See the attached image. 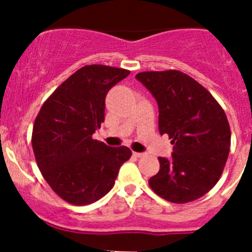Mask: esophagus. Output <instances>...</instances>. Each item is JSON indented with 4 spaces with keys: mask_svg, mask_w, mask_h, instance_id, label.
Here are the masks:
<instances>
[{
    "mask_svg": "<svg viewBox=\"0 0 252 252\" xmlns=\"http://www.w3.org/2000/svg\"><path fill=\"white\" fill-rule=\"evenodd\" d=\"M133 156L138 157V158H140V157H144L145 154L144 152H133Z\"/></svg>",
    "mask_w": 252,
    "mask_h": 252,
    "instance_id": "1",
    "label": "esophagus"
}]
</instances>
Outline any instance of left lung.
I'll return each instance as SVG.
<instances>
[{"instance_id":"1","label":"left lung","mask_w":252,"mask_h":252,"mask_svg":"<svg viewBox=\"0 0 252 252\" xmlns=\"http://www.w3.org/2000/svg\"><path fill=\"white\" fill-rule=\"evenodd\" d=\"M135 78L158 105V130L168 134L172 158L158 157L149 185L162 199L185 204L204 196L220 180L229 155L230 126L216 98L179 70L141 72Z\"/></svg>"}]
</instances>
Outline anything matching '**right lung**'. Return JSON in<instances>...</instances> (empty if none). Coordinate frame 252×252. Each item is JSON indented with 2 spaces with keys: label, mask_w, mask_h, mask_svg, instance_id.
I'll use <instances>...</instances> for the list:
<instances>
[{
  "label": "right lung",
  "mask_w": 252,
  "mask_h": 252,
  "mask_svg": "<svg viewBox=\"0 0 252 252\" xmlns=\"http://www.w3.org/2000/svg\"><path fill=\"white\" fill-rule=\"evenodd\" d=\"M130 72L102 64L84 65L42 105L32 128L37 167L51 189L72 205L93 204L113 188L131 156L126 146L94 140L105 121V98Z\"/></svg>",
  "instance_id": "1"
}]
</instances>
